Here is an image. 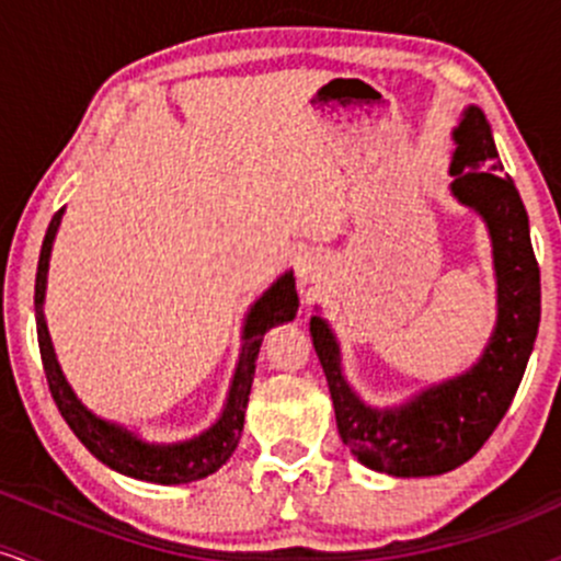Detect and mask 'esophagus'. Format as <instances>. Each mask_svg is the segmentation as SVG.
<instances>
[{"label":"esophagus","mask_w":561,"mask_h":561,"mask_svg":"<svg viewBox=\"0 0 561 561\" xmlns=\"http://www.w3.org/2000/svg\"><path fill=\"white\" fill-rule=\"evenodd\" d=\"M325 273V262L318 251H305L297 262V275L301 283H320Z\"/></svg>","instance_id":"obj_1"}]
</instances>
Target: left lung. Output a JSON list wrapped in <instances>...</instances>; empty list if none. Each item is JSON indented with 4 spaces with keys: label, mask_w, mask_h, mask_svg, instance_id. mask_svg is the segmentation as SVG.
Here are the masks:
<instances>
[{
    "label": "left lung",
    "mask_w": 561,
    "mask_h": 561,
    "mask_svg": "<svg viewBox=\"0 0 561 561\" xmlns=\"http://www.w3.org/2000/svg\"><path fill=\"white\" fill-rule=\"evenodd\" d=\"M453 140L450 193L488 225L499 283V320L480 360L398 408H374L344 379L331 325L318 314L310 320L344 445L363 467L392 477H434L467 463L506 416L538 336L540 270L527 211L514 180L499 174L493 131L477 105L463 111Z\"/></svg>",
    "instance_id": "8db88e82"
}]
</instances>
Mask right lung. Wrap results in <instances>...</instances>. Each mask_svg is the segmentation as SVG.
Masks as SVG:
<instances>
[{"label": "right lung", "mask_w": 561, "mask_h": 561, "mask_svg": "<svg viewBox=\"0 0 561 561\" xmlns=\"http://www.w3.org/2000/svg\"><path fill=\"white\" fill-rule=\"evenodd\" d=\"M62 209L55 214L49 222L47 236H44L39 267H36V288H34V307H36V333H39V352L47 374L49 392H53L55 405L60 416L71 426L73 434L84 443V448L92 453L105 467L122 471V474L135 477L142 482L156 484H182L193 480H204L222 467L238 448V439L243 432V416H247V402L251 394V381H254L256 355H260L262 336L283 320H294L299 307L297 286H294V273H283L260 299L251 305L243 323V344L241 357H238L236 374H232L228 402L222 408V416L209 430L201 432L198 437L182 439V443H145L135 432L124 426L111 424V421L94 416L81 405V400L73 394L71 383L62 376L58 357H55L53 339H49L47 323H44V291H47V270H49V251H53L55 232L60 228Z\"/></svg>", "instance_id": "1"}]
</instances>
